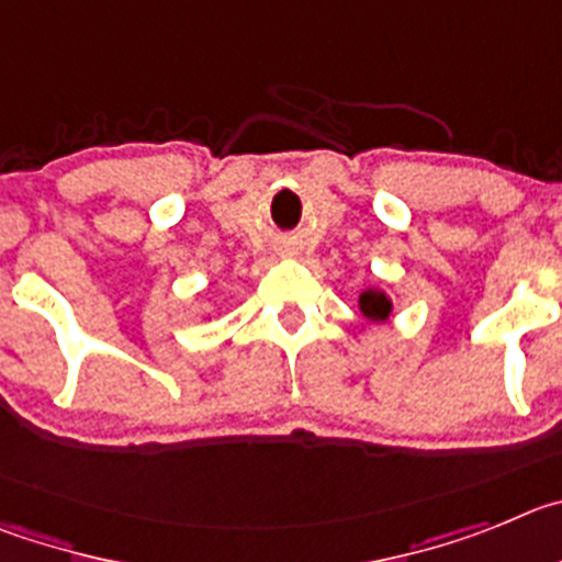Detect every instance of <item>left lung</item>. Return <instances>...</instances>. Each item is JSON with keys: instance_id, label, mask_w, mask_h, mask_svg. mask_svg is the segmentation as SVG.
Returning <instances> with one entry per match:
<instances>
[{"instance_id": "obj_1", "label": "left lung", "mask_w": 562, "mask_h": 562, "mask_svg": "<svg viewBox=\"0 0 562 562\" xmlns=\"http://www.w3.org/2000/svg\"><path fill=\"white\" fill-rule=\"evenodd\" d=\"M358 302H361L363 316L372 318V322H383V318L392 313V302H389L386 293H381V291H363L361 300Z\"/></svg>"}]
</instances>
